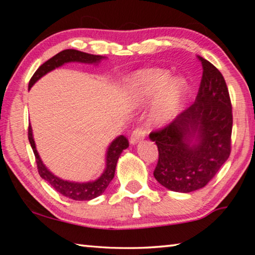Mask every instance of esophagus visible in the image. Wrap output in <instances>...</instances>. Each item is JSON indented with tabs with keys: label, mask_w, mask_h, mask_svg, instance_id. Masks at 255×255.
I'll list each match as a JSON object with an SVG mask.
<instances>
[{
	"label": "esophagus",
	"mask_w": 255,
	"mask_h": 255,
	"mask_svg": "<svg viewBox=\"0 0 255 255\" xmlns=\"http://www.w3.org/2000/svg\"><path fill=\"white\" fill-rule=\"evenodd\" d=\"M145 136H146V130L144 128H136L130 136V144L135 145L137 143H139L140 140L144 139Z\"/></svg>",
	"instance_id": "34e87169"
}]
</instances>
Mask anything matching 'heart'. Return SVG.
<instances>
[{"label": "heart", "mask_w": 255, "mask_h": 255, "mask_svg": "<svg viewBox=\"0 0 255 255\" xmlns=\"http://www.w3.org/2000/svg\"><path fill=\"white\" fill-rule=\"evenodd\" d=\"M129 93L138 106L147 105L155 99L152 120L165 125L175 118L188 93V83L183 77L171 79V73L164 70H143L136 73L129 82Z\"/></svg>", "instance_id": "heart-1"}]
</instances>
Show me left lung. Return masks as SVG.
<instances>
[{
    "mask_svg": "<svg viewBox=\"0 0 255 255\" xmlns=\"http://www.w3.org/2000/svg\"><path fill=\"white\" fill-rule=\"evenodd\" d=\"M198 59L204 72L196 102L169 126L149 133L158 148L154 178L182 193L204 188L231 154L233 116L226 82L213 64Z\"/></svg>",
    "mask_w": 255,
    "mask_h": 255,
    "instance_id": "obj_1",
    "label": "left lung"
}]
</instances>
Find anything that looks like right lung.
I'll use <instances>...</instances> for the list:
<instances>
[{
  "instance_id": "obj_1",
  "label": "right lung",
  "mask_w": 255,
  "mask_h": 255,
  "mask_svg": "<svg viewBox=\"0 0 255 255\" xmlns=\"http://www.w3.org/2000/svg\"><path fill=\"white\" fill-rule=\"evenodd\" d=\"M107 57L101 55H92L88 53H83V51L75 50V49H65L60 51L57 55H55L54 57L45 62L42 65L34 72L31 80L29 82V90L32 88V85L36 83L38 80H40L42 76L46 75L47 73L54 71L55 68H58L63 66L64 64L67 63H84V64H94L98 65L101 60L106 59ZM28 138L31 145L34 156H36L37 167L38 172H39L40 176L44 180H46L51 187H53L56 191L59 192L60 195L65 196L67 198H71L73 200H91L101 196L103 192L106 191V189L111 180L115 176L116 166H117L118 158L120 154L123 153L124 149H126L129 144L128 139L125 136L120 135L117 138H115L111 141V144L108 146L107 153H106V167L101 175L98 179L93 181H88V182H75V181H68L60 179L59 176L55 175L53 172L47 169V166L41 161L39 156V153L36 148V143L33 139V133L32 128L29 125V130H28Z\"/></svg>"
}]
</instances>
